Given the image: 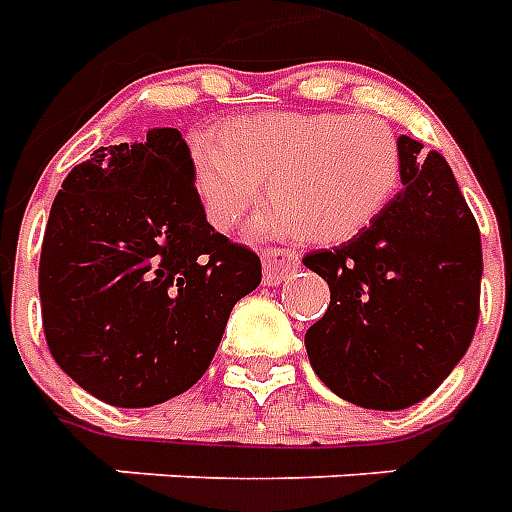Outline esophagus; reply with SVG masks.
Instances as JSON below:
<instances>
[{"label":"esophagus","instance_id":"obj_1","mask_svg":"<svg viewBox=\"0 0 512 512\" xmlns=\"http://www.w3.org/2000/svg\"><path fill=\"white\" fill-rule=\"evenodd\" d=\"M299 268V255L285 246H266L263 249V282L266 285H279L285 282L290 271Z\"/></svg>","mask_w":512,"mask_h":512}]
</instances>
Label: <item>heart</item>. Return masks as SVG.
<instances>
[{"mask_svg":"<svg viewBox=\"0 0 512 512\" xmlns=\"http://www.w3.org/2000/svg\"><path fill=\"white\" fill-rule=\"evenodd\" d=\"M191 175L219 230L241 222L268 183L277 205L260 216V227H296L301 238L332 244L362 233L392 202L403 153L381 117L282 112L241 117L222 139H197Z\"/></svg>","mask_w":512,"mask_h":512,"instance_id":"heart-1","label":"heart"}]
</instances>
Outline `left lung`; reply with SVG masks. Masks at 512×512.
I'll return each instance as SVG.
<instances>
[{
  "label": "left lung",
  "instance_id": "left-lung-1",
  "mask_svg": "<svg viewBox=\"0 0 512 512\" xmlns=\"http://www.w3.org/2000/svg\"><path fill=\"white\" fill-rule=\"evenodd\" d=\"M403 189L351 241L304 255L332 301L307 329L312 370L348 403L400 411L436 392L480 318V227L441 153L400 136Z\"/></svg>",
  "mask_w": 512,
  "mask_h": 512
}]
</instances>
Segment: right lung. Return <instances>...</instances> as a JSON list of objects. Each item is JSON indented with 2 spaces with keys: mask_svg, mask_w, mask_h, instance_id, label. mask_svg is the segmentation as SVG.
I'll return each instance as SVG.
<instances>
[{
  "mask_svg": "<svg viewBox=\"0 0 512 512\" xmlns=\"http://www.w3.org/2000/svg\"><path fill=\"white\" fill-rule=\"evenodd\" d=\"M260 277V257L205 219L180 131L153 128L62 180L40 249L43 334L90 395L156 406L200 381Z\"/></svg>",
  "mask_w": 512,
  "mask_h": 512,
  "instance_id": "obj_1",
  "label": "right lung"
}]
</instances>
